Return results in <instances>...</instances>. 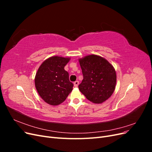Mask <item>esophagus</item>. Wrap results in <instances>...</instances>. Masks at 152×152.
Returning a JSON list of instances; mask_svg holds the SVG:
<instances>
[{"mask_svg":"<svg viewBox=\"0 0 152 152\" xmlns=\"http://www.w3.org/2000/svg\"><path fill=\"white\" fill-rule=\"evenodd\" d=\"M79 81L76 80L75 82H74V86H75V87H77L78 86H79Z\"/></svg>","mask_w":152,"mask_h":152,"instance_id":"esophagus-1","label":"esophagus"}]
</instances>
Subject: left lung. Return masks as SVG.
I'll list each match as a JSON object with an SVG mask.
<instances>
[{"label": "left lung", "instance_id": "left-lung-1", "mask_svg": "<svg viewBox=\"0 0 152 152\" xmlns=\"http://www.w3.org/2000/svg\"><path fill=\"white\" fill-rule=\"evenodd\" d=\"M79 61L84 77L79 85L80 91L91 102L103 103L115 89V70L107 59L98 55H88Z\"/></svg>", "mask_w": 152, "mask_h": 152}]
</instances>
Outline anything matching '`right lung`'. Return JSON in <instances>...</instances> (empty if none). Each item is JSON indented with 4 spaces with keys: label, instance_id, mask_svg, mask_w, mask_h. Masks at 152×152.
Segmentation results:
<instances>
[{
    "label": "right lung",
    "instance_id": "1",
    "mask_svg": "<svg viewBox=\"0 0 152 152\" xmlns=\"http://www.w3.org/2000/svg\"><path fill=\"white\" fill-rule=\"evenodd\" d=\"M70 60V58L50 57L41 64L36 73L35 88L49 104L56 106L62 103L73 89V84L64 69Z\"/></svg>",
    "mask_w": 152,
    "mask_h": 152
}]
</instances>
